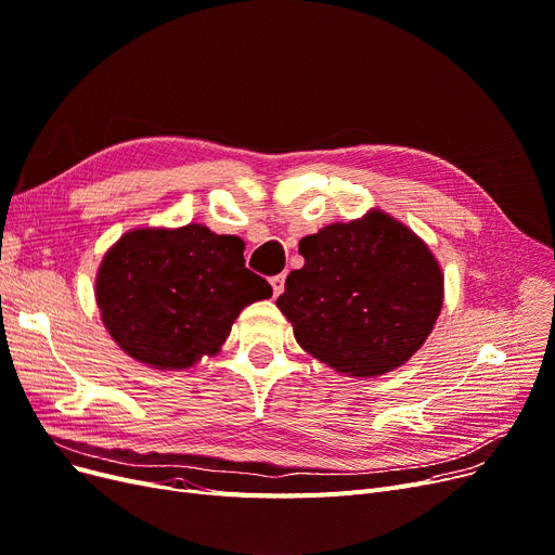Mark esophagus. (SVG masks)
Instances as JSON below:
<instances>
[{
  "label": "esophagus",
  "mask_w": 555,
  "mask_h": 555,
  "mask_svg": "<svg viewBox=\"0 0 555 555\" xmlns=\"http://www.w3.org/2000/svg\"><path fill=\"white\" fill-rule=\"evenodd\" d=\"M270 285H272V291H274V297H279V295L283 293V287H285V274L272 276V279H270Z\"/></svg>",
  "instance_id": "1"
}]
</instances>
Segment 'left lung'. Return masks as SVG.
<instances>
[{
    "instance_id": "1",
    "label": "left lung",
    "mask_w": 555,
    "mask_h": 555,
    "mask_svg": "<svg viewBox=\"0 0 555 555\" xmlns=\"http://www.w3.org/2000/svg\"><path fill=\"white\" fill-rule=\"evenodd\" d=\"M304 268L276 299L297 343L349 376L397 370L442 308V272L422 240L380 210L301 237Z\"/></svg>"
}]
</instances>
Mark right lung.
<instances>
[{"instance_id": "1", "label": "right lung", "mask_w": 555, "mask_h": 555, "mask_svg": "<svg viewBox=\"0 0 555 555\" xmlns=\"http://www.w3.org/2000/svg\"><path fill=\"white\" fill-rule=\"evenodd\" d=\"M243 249L240 237L202 224L125 233L94 291L113 340L156 370L220 351L240 310L272 297V285L245 268Z\"/></svg>"}]
</instances>
